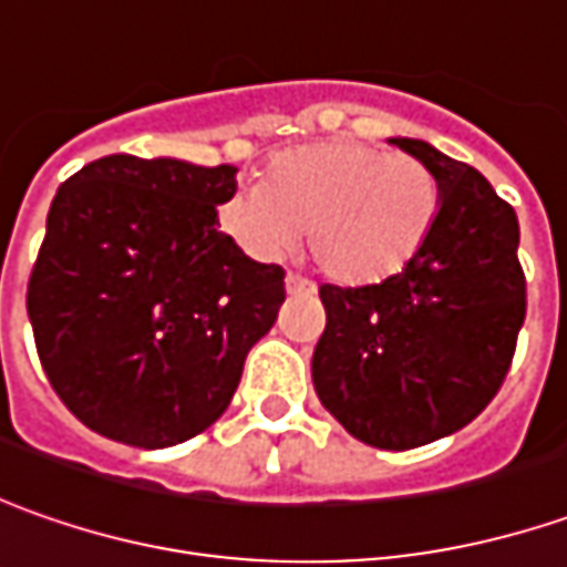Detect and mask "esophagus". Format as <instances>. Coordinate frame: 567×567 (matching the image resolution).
Wrapping results in <instances>:
<instances>
[{"mask_svg":"<svg viewBox=\"0 0 567 567\" xmlns=\"http://www.w3.org/2000/svg\"><path fill=\"white\" fill-rule=\"evenodd\" d=\"M285 291L288 295H313V285L307 282V279H301V276H285Z\"/></svg>","mask_w":567,"mask_h":567,"instance_id":"esophagus-1","label":"esophagus"}]
</instances>
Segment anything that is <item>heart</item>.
Here are the masks:
<instances>
[{
    "mask_svg": "<svg viewBox=\"0 0 567 567\" xmlns=\"http://www.w3.org/2000/svg\"><path fill=\"white\" fill-rule=\"evenodd\" d=\"M440 216V185L414 156L363 141H322L285 150L260 187H238L219 225L257 260L301 245L326 279L363 288L395 279L417 260Z\"/></svg>",
    "mask_w": 567,
    "mask_h": 567,
    "instance_id": "obj_1",
    "label": "heart"
}]
</instances>
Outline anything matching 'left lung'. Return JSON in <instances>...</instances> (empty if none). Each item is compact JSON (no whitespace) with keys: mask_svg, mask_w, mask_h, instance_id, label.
Listing matches in <instances>:
<instances>
[{"mask_svg":"<svg viewBox=\"0 0 567 567\" xmlns=\"http://www.w3.org/2000/svg\"><path fill=\"white\" fill-rule=\"evenodd\" d=\"M433 172L440 216L417 260L363 288L322 285L313 389L354 440L404 452L458 433L493 401L527 313L512 206L477 168L392 137Z\"/></svg>","mask_w":567,"mask_h":567,"instance_id":"1","label":"left lung"}]
</instances>
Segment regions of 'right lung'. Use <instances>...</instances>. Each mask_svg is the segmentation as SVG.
<instances>
[{
  "instance_id": "right-lung-1",
  "label": "right lung",
  "mask_w": 567,
  "mask_h": 567,
  "mask_svg": "<svg viewBox=\"0 0 567 567\" xmlns=\"http://www.w3.org/2000/svg\"><path fill=\"white\" fill-rule=\"evenodd\" d=\"M235 175L112 153L59 187L28 317L55 395L93 433L137 449L204 433L272 329L282 266L219 231Z\"/></svg>"
}]
</instances>
